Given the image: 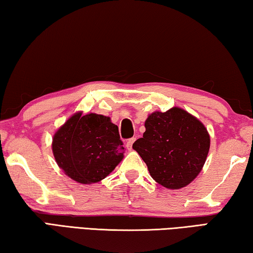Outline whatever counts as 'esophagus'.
Wrapping results in <instances>:
<instances>
[{
	"instance_id": "34e87169",
	"label": "esophagus",
	"mask_w": 253,
	"mask_h": 253,
	"mask_svg": "<svg viewBox=\"0 0 253 253\" xmlns=\"http://www.w3.org/2000/svg\"><path fill=\"white\" fill-rule=\"evenodd\" d=\"M135 140H136L135 137H132V138L127 139V142H126V146H127V148H128V149H131V147H132V144H134Z\"/></svg>"
}]
</instances>
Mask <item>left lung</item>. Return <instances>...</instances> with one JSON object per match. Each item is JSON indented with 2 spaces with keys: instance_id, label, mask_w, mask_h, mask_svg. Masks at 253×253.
I'll list each match as a JSON object with an SVG mask.
<instances>
[{
  "instance_id": "8db88e82",
  "label": "left lung",
  "mask_w": 253,
  "mask_h": 253,
  "mask_svg": "<svg viewBox=\"0 0 253 253\" xmlns=\"http://www.w3.org/2000/svg\"><path fill=\"white\" fill-rule=\"evenodd\" d=\"M145 127L146 131L132 148L146 163L153 179L170 190L190 184L202 169L210 148L203 124L174 107L149 115Z\"/></svg>"
}]
</instances>
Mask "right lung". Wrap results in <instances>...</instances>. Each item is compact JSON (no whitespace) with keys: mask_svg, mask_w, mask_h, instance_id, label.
I'll return each mask as SVG.
<instances>
[{"mask_svg":"<svg viewBox=\"0 0 253 253\" xmlns=\"http://www.w3.org/2000/svg\"><path fill=\"white\" fill-rule=\"evenodd\" d=\"M109 117L78 113L53 136L55 161L68 176L83 184L104 179L123 160L125 148Z\"/></svg>","mask_w":253,"mask_h":253,"instance_id":"add662e5","label":"right lung"}]
</instances>
